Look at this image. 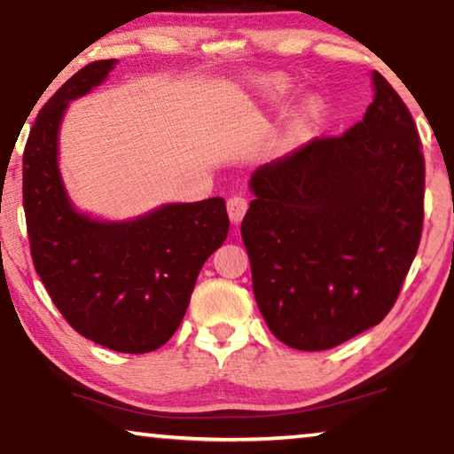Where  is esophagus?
<instances>
[{"label":"esophagus","instance_id":"obj_1","mask_svg":"<svg viewBox=\"0 0 454 454\" xmlns=\"http://www.w3.org/2000/svg\"><path fill=\"white\" fill-rule=\"evenodd\" d=\"M247 209H248V201L242 198V195H232V198L228 200V215L232 224H240L242 218H245Z\"/></svg>","mask_w":454,"mask_h":454}]
</instances>
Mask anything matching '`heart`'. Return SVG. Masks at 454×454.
I'll list each match as a JSON object with an SVG mask.
<instances>
[{
    "mask_svg": "<svg viewBox=\"0 0 454 454\" xmlns=\"http://www.w3.org/2000/svg\"><path fill=\"white\" fill-rule=\"evenodd\" d=\"M292 93V83L286 77H267L256 85V98L262 106L273 107L286 101ZM320 116V106L316 99H306L286 121V138L300 140L309 130V126Z\"/></svg>",
    "mask_w": 454,
    "mask_h": 454,
    "instance_id": "b5f03b06",
    "label": "heart"
}]
</instances>
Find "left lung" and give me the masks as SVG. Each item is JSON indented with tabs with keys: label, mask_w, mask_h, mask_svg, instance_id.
<instances>
[{
	"label": "left lung",
	"mask_w": 454,
	"mask_h": 454,
	"mask_svg": "<svg viewBox=\"0 0 454 454\" xmlns=\"http://www.w3.org/2000/svg\"><path fill=\"white\" fill-rule=\"evenodd\" d=\"M363 120L250 175L242 220L267 326L326 350L377 326L397 300L424 220V157L408 107L377 71Z\"/></svg>",
	"instance_id": "left-lung-1"
}]
</instances>
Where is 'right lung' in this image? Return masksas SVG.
<instances>
[{"instance_id": "right-lung-1", "label": "right lung", "mask_w": 454, "mask_h": 454, "mask_svg": "<svg viewBox=\"0 0 454 454\" xmlns=\"http://www.w3.org/2000/svg\"><path fill=\"white\" fill-rule=\"evenodd\" d=\"M118 59L75 73L38 112L24 151V212L34 269L81 336L151 353L175 334L207 256L228 236L226 201L162 204L137 218L81 212L59 167L60 126L71 101L91 93Z\"/></svg>"}]
</instances>
